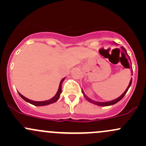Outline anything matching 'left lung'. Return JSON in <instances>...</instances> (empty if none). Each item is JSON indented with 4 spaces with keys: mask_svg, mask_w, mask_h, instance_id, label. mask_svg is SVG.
Here are the masks:
<instances>
[{
    "mask_svg": "<svg viewBox=\"0 0 146 146\" xmlns=\"http://www.w3.org/2000/svg\"><path fill=\"white\" fill-rule=\"evenodd\" d=\"M121 49L123 50V51H124V52H125V54H126V55L128 56V57H129V61H131V60H130V57H129V55H128L127 52H126V50L125 49V48H124V47H123V46H121ZM129 67H130V66H129ZM131 82H132V79H131V80H130V82H129V86L127 87V88H126V90L124 91V92H123V93L122 94V95H121V96L119 97V98H117V99H116V100H112V101H110V102H96V101H94V100H91V99H90V98H88V97H87L86 95H85V94H84V92H83V91L82 90V93H83V95H84V97H85V99H86L87 100H88V101H89L90 102H91V103H93V104H97V105H98V106H103V107H106V106H110V105H112V104H116V103H117V102H118L119 101H120L121 100L122 98H123V97H124V95H126V92H127L128 90H129V88H130L131 85Z\"/></svg>",
    "mask_w": 146,
    "mask_h": 146,
    "instance_id": "8db88e82",
    "label": "left lung"
}]
</instances>
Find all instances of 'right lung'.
<instances>
[{
	"mask_svg": "<svg viewBox=\"0 0 146 146\" xmlns=\"http://www.w3.org/2000/svg\"><path fill=\"white\" fill-rule=\"evenodd\" d=\"M65 78H63L62 80H61V82H60V85H59V88H58V91H57L56 94L55 96L54 97V98H51V100H46V101H42V102H36V101H33V100H29L27 99V98H26L25 97L23 96V95H21L20 93H19V95H20V96L22 98H23L24 100H25L26 102H27L30 103V104H33V105L35 106H45V105H48V104H52V103H54L56 102L57 100H58V98H59L60 97V95H61V85H62V82L64 80Z\"/></svg>",
	"mask_w": 146,
	"mask_h": 146,
	"instance_id": "1",
	"label": "right lung"
}]
</instances>
